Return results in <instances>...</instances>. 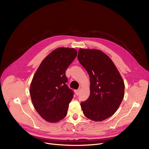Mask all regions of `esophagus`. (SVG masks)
Segmentation results:
<instances>
[{
	"label": "esophagus",
	"mask_w": 149,
	"mask_h": 149,
	"mask_svg": "<svg viewBox=\"0 0 149 149\" xmlns=\"http://www.w3.org/2000/svg\"><path fill=\"white\" fill-rule=\"evenodd\" d=\"M75 94L77 95H79V93H80V91L78 89V90H76V91H75Z\"/></svg>",
	"instance_id": "34e87169"
}]
</instances>
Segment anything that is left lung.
<instances>
[{"mask_svg":"<svg viewBox=\"0 0 149 149\" xmlns=\"http://www.w3.org/2000/svg\"><path fill=\"white\" fill-rule=\"evenodd\" d=\"M78 59L90 78V95L81 103L83 113L94 121H103L118 109L124 95V83L112 60L98 49L80 48Z\"/></svg>","mask_w":149,"mask_h":149,"instance_id":"left-lung-1","label":"left lung"}]
</instances>
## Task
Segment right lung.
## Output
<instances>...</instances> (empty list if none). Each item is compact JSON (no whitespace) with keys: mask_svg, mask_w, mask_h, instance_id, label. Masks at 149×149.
I'll return each instance as SVG.
<instances>
[{"mask_svg":"<svg viewBox=\"0 0 149 149\" xmlns=\"http://www.w3.org/2000/svg\"><path fill=\"white\" fill-rule=\"evenodd\" d=\"M77 54L74 48L56 49L43 59L33 78L31 98L36 111L46 121L57 123L67 115L73 91L66 84L65 72Z\"/></svg>","mask_w":149,"mask_h":149,"instance_id":"1","label":"right lung"}]
</instances>
